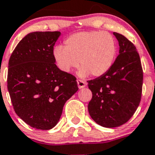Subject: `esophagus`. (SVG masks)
Wrapping results in <instances>:
<instances>
[{
	"instance_id": "1",
	"label": "esophagus",
	"mask_w": 155,
	"mask_h": 155,
	"mask_svg": "<svg viewBox=\"0 0 155 155\" xmlns=\"http://www.w3.org/2000/svg\"><path fill=\"white\" fill-rule=\"evenodd\" d=\"M77 84L79 86V89H82V88H84L86 86V83L85 81L82 80V79H77Z\"/></svg>"
}]
</instances>
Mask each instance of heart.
<instances>
[{
  "instance_id": "obj_1",
  "label": "heart",
  "mask_w": 155,
  "mask_h": 155,
  "mask_svg": "<svg viewBox=\"0 0 155 155\" xmlns=\"http://www.w3.org/2000/svg\"><path fill=\"white\" fill-rule=\"evenodd\" d=\"M54 58L60 69L69 72L79 64L81 76L99 77L106 74L117 56V42L111 34L100 31H80L65 39V47L56 46Z\"/></svg>"
}]
</instances>
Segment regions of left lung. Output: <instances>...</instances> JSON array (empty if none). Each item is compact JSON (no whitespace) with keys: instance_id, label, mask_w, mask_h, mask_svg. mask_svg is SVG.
Here are the masks:
<instances>
[{"instance_id":"obj_1","label":"left lung","mask_w":155,"mask_h":155,"mask_svg":"<svg viewBox=\"0 0 155 155\" xmlns=\"http://www.w3.org/2000/svg\"><path fill=\"white\" fill-rule=\"evenodd\" d=\"M119 42V55L110 69L88 80L93 97L88 105L92 119L104 127H117L127 122L140 104L143 69L136 47L125 36L114 32Z\"/></svg>"}]
</instances>
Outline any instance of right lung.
I'll return each instance as SVG.
<instances>
[{
    "instance_id": "right-lung-1",
    "label": "right lung",
    "mask_w": 155,
    "mask_h": 155,
    "mask_svg": "<svg viewBox=\"0 0 155 155\" xmlns=\"http://www.w3.org/2000/svg\"><path fill=\"white\" fill-rule=\"evenodd\" d=\"M60 31H35L15 47L8 62V90L15 113L38 130L57 124L78 90L76 78L55 65L53 49Z\"/></svg>"
}]
</instances>
